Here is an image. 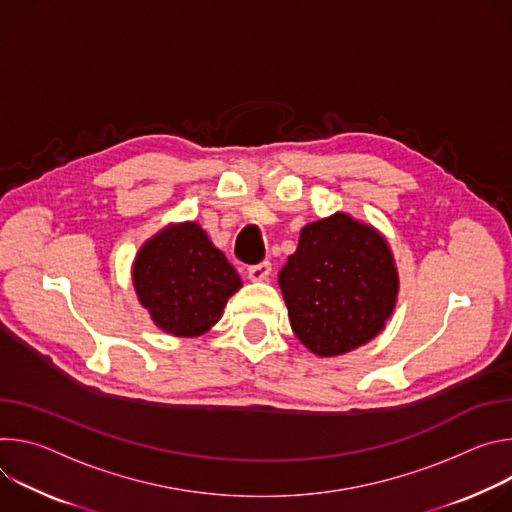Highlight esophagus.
Segmentation results:
<instances>
[{
    "label": "esophagus",
    "mask_w": 512,
    "mask_h": 512,
    "mask_svg": "<svg viewBox=\"0 0 512 512\" xmlns=\"http://www.w3.org/2000/svg\"><path fill=\"white\" fill-rule=\"evenodd\" d=\"M270 274H272V264L270 262H260V264H254V266L248 268V278L254 280V282L268 280Z\"/></svg>",
    "instance_id": "34e87169"
}]
</instances>
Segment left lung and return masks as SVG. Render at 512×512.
I'll list each match as a JSON object with an SVG mask.
<instances>
[{
    "mask_svg": "<svg viewBox=\"0 0 512 512\" xmlns=\"http://www.w3.org/2000/svg\"><path fill=\"white\" fill-rule=\"evenodd\" d=\"M278 285L299 342L319 358H335L366 346L386 327L401 280L376 227L335 211L303 227Z\"/></svg>",
    "mask_w": 512,
    "mask_h": 512,
    "instance_id": "8db88e82",
    "label": "left lung"
}]
</instances>
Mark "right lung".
Returning <instances> with one entry per match:
<instances>
[{
    "label": "right lung",
    "mask_w": 512,
    "mask_h": 512,
    "mask_svg": "<svg viewBox=\"0 0 512 512\" xmlns=\"http://www.w3.org/2000/svg\"><path fill=\"white\" fill-rule=\"evenodd\" d=\"M132 282L152 323L175 337H199L242 289V278L197 221L168 223L132 264Z\"/></svg>",
    "instance_id": "right-lung-1"
}]
</instances>
